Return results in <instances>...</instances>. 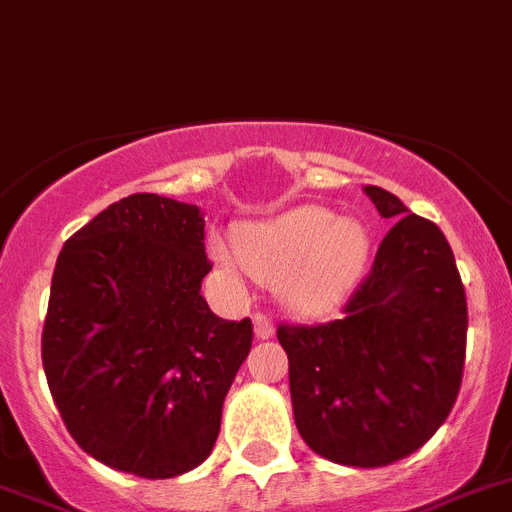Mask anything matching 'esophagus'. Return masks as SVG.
Listing matches in <instances>:
<instances>
[{
  "label": "esophagus",
  "mask_w": 512,
  "mask_h": 512,
  "mask_svg": "<svg viewBox=\"0 0 512 512\" xmlns=\"http://www.w3.org/2000/svg\"><path fill=\"white\" fill-rule=\"evenodd\" d=\"M252 324H255L257 340H268V337H273V322H270L265 314H255V317H252Z\"/></svg>",
  "instance_id": "obj_1"
}]
</instances>
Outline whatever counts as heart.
<instances>
[{
    "label": "heart",
    "instance_id": "b5f03b06",
    "mask_svg": "<svg viewBox=\"0 0 512 512\" xmlns=\"http://www.w3.org/2000/svg\"><path fill=\"white\" fill-rule=\"evenodd\" d=\"M237 252L260 281L281 286L288 309L301 317H324L361 283L371 234L361 219L306 203L239 226ZM213 257L226 270L237 268L221 244H213Z\"/></svg>",
    "mask_w": 512,
    "mask_h": 512
}]
</instances>
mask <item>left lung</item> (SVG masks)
I'll return each instance as SVG.
<instances>
[{
    "mask_svg": "<svg viewBox=\"0 0 512 512\" xmlns=\"http://www.w3.org/2000/svg\"><path fill=\"white\" fill-rule=\"evenodd\" d=\"M363 193L394 226L345 317L278 327L293 420L322 459L386 466L433 438L459 397L466 293L451 244L433 221L376 185Z\"/></svg>",
    "mask_w": 512,
    "mask_h": 512,
    "instance_id": "8db88e82",
    "label": "left lung"
}]
</instances>
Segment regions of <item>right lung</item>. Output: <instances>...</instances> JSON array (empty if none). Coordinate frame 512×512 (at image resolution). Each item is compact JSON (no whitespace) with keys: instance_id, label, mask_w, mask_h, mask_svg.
Wrapping results in <instances>:
<instances>
[{"instance_id":"right-lung-1","label":"right lung","mask_w":512,"mask_h":512,"mask_svg":"<svg viewBox=\"0 0 512 512\" xmlns=\"http://www.w3.org/2000/svg\"><path fill=\"white\" fill-rule=\"evenodd\" d=\"M203 216L164 195L113 203L66 239L43 371L71 438L110 469L170 479L208 459L252 322L208 309Z\"/></svg>"}]
</instances>
